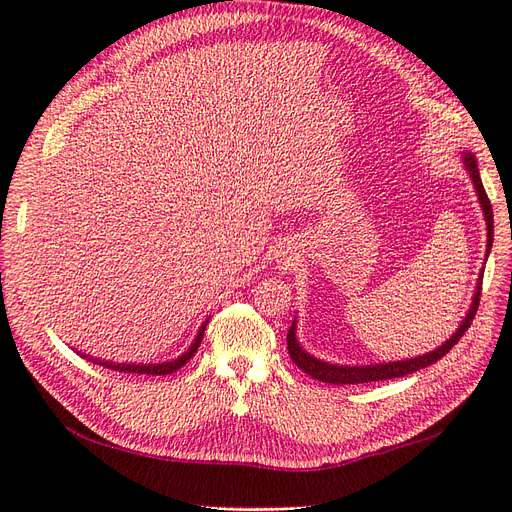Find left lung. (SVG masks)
<instances>
[{"instance_id": "1", "label": "left lung", "mask_w": 512, "mask_h": 512, "mask_svg": "<svg viewBox=\"0 0 512 512\" xmlns=\"http://www.w3.org/2000/svg\"><path fill=\"white\" fill-rule=\"evenodd\" d=\"M466 162V168L470 170V177H472V183H475L477 187V194H479V202L483 206V213H485V221H487V255H489V249L491 244H494V211H491V202L485 194V187L481 183V177H479V168H477V160L475 156L466 154L464 158ZM479 299H481V282L477 287V293H475V299H472V306H470V312L466 314L464 323L460 325V329L453 333L447 342L437 348L434 352H428L424 356H418V358H409V361H399V363H386V365H369V367H339V365H329V363H323V361H316L314 356L306 354L304 350L299 348L297 339H295V323L291 325L289 333H287V346H289V356L293 358V363L304 371L308 375H312L314 380L318 382H325V384H335V386H346V384H367V382H380V380H394V377H403V375H409V373H415L420 371L432 363L441 361V358L456 346L462 335L468 331V327L472 325V318H475L477 310H479Z\"/></svg>"}]
</instances>
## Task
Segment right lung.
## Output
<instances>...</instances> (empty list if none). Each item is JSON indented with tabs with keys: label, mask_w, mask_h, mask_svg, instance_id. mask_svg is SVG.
I'll return each mask as SVG.
<instances>
[{
	"label": "right lung",
	"mask_w": 512,
	"mask_h": 512,
	"mask_svg": "<svg viewBox=\"0 0 512 512\" xmlns=\"http://www.w3.org/2000/svg\"><path fill=\"white\" fill-rule=\"evenodd\" d=\"M206 327V325H204ZM204 327L200 329V333H198V337H196V342L192 344V348H189L181 358H177V361H173V363H162V365H113V363H99V365H103V367H107V369H113V371H120V373H147V375H168V373H175V371H179L189 358H192L194 354H196V350H198V346H200V342H202V335H204Z\"/></svg>",
	"instance_id": "obj_1"
}]
</instances>
